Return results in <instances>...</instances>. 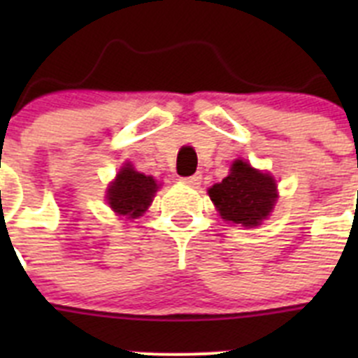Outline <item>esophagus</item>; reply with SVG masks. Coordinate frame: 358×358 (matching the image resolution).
Wrapping results in <instances>:
<instances>
[{"label": "esophagus", "mask_w": 358, "mask_h": 358, "mask_svg": "<svg viewBox=\"0 0 358 358\" xmlns=\"http://www.w3.org/2000/svg\"><path fill=\"white\" fill-rule=\"evenodd\" d=\"M201 179H202V176L197 172V173H194V176L182 177L181 181L186 182V185H189V186H197V185H201Z\"/></svg>", "instance_id": "1"}]
</instances>
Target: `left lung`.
Segmentation results:
<instances>
[{"label": "left lung", "instance_id": "left-lung-1", "mask_svg": "<svg viewBox=\"0 0 358 358\" xmlns=\"http://www.w3.org/2000/svg\"><path fill=\"white\" fill-rule=\"evenodd\" d=\"M211 202L226 222L256 227L271 215L278 201V186L267 172L252 169L248 161H233L229 176L208 189Z\"/></svg>", "mask_w": 358, "mask_h": 358}]
</instances>
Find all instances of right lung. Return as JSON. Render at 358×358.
Masks as SVG:
<instances>
[{
    "label": "right lung",
    "mask_w": 358,
    "mask_h": 358,
    "mask_svg": "<svg viewBox=\"0 0 358 358\" xmlns=\"http://www.w3.org/2000/svg\"><path fill=\"white\" fill-rule=\"evenodd\" d=\"M157 188L154 177L136 172L131 163H125L107 188V204L120 217L138 218L148 210Z\"/></svg>",
    "instance_id": "obj_1"
}]
</instances>
